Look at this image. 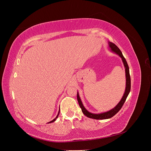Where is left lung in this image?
I'll list each match as a JSON object with an SVG mask.
<instances>
[{"mask_svg": "<svg viewBox=\"0 0 151 151\" xmlns=\"http://www.w3.org/2000/svg\"><path fill=\"white\" fill-rule=\"evenodd\" d=\"M109 47L111 48L112 51H113L115 53H116V54H118L119 55L122 59V61L123 62V64H124V66L125 67V73H126V89H125V93L123 94V96L122 98L121 101L119 102L116 106L113 109H112L111 110L109 111L108 112H105L103 113H101V114H93L89 113V111H88L85 109V108L84 107L83 103L81 102V100L79 98V96L78 93H77V101H78L79 106L81 107L82 111L84 113V115H86V116H88V118H92V119H96V120H103V119H108V118H110L111 117H113L114 115H116V114L120 110V109L122 108V107L123 106V104L125 102L126 99L129 95L130 91V88H131V81H130V73H129V65H128V63L125 60V57H123V54L122 53V52L120 51V50L119 49L116 45L115 44H114L113 43L111 42H109Z\"/></svg>", "mask_w": 151, "mask_h": 151, "instance_id": "1", "label": "left lung"}]
</instances>
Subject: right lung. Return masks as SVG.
Segmentation results:
<instances>
[{
  "mask_svg": "<svg viewBox=\"0 0 151 151\" xmlns=\"http://www.w3.org/2000/svg\"><path fill=\"white\" fill-rule=\"evenodd\" d=\"M59 113H60V111H59L58 112V115H57V116H56V118H55V119H53L52 121H51V122H50V123H52V122H55V120L57 119V118H58V115H59Z\"/></svg>",
  "mask_w": 151,
  "mask_h": 151,
  "instance_id": "obj_1",
  "label": "right lung"
}]
</instances>
